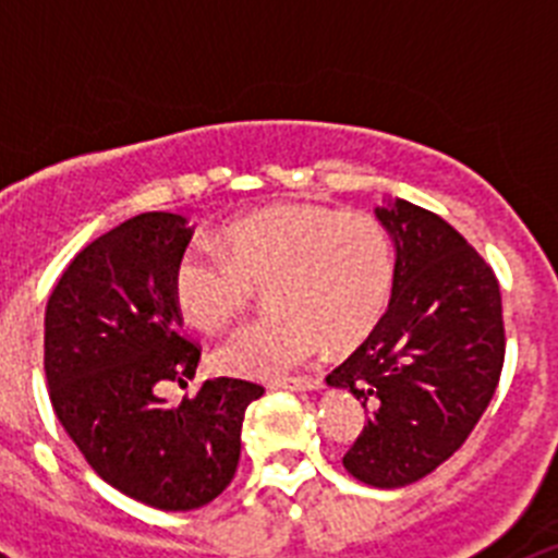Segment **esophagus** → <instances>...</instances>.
<instances>
[{
  "instance_id": "esophagus-1",
  "label": "esophagus",
  "mask_w": 558,
  "mask_h": 558,
  "mask_svg": "<svg viewBox=\"0 0 558 558\" xmlns=\"http://www.w3.org/2000/svg\"><path fill=\"white\" fill-rule=\"evenodd\" d=\"M270 388H284V391H315V388H318V379H310V377L276 379V383H270Z\"/></svg>"
}]
</instances>
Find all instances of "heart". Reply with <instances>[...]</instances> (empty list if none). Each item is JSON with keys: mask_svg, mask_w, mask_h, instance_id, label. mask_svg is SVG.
<instances>
[{"mask_svg": "<svg viewBox=\"0 0 558 558\" xmlns=\"http://www.w3.org/2000/svg\"><path fill=\"white\" fill-rule=\"evenodd\" d=\"M397 263L386 226L366 211L276 204L223 231V248L190 245L172 270V299L192 327L220 329L254 288L276 315L234 329L215 352L220 372L284 379L329 347L372 335L391 304Z\"/></svg>", "mask_w": 558, "mask_h": 558, "instance_id": "obj_1", "label": "heart"}]
</instances>
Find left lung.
<instances>
[{
	"label": "left lung",
	"instance_id": "left-lung-1",
	"mask_svg": "<svg viewBox=\"0 0 558 558\" xmlns=\"http://www.w3.org/2000/svg\"><path fill=\"white\" fill-rule=\"evenodd\" d=\"M374 215L397 251L391 304L327 386L372 411L343 466L399 489L466 441L495 397L506 332L495 270L447 220L402 198Z\"/></svg>",
	"mask_w": 558,
	"mask_h": 558
}]
</instances>
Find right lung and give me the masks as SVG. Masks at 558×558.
I'll return each instance as SVG.
<instances>
[{
  "label": "right lung",
  "mask_w": 558,
  "mask_h": 558,
  "mask_svg": "<svg viewBox=\"0 0 558 558\" xmlns=\"http://www.w3.org/2000/svg\"><path fill=\"white\" fill-rule=\"evenodd\" d=\"M184 215L145 211L69 263L44 315V372L58 422L113 489L161 511L211 502L240 461L245 379H206L167 405L165 383L195 377L201 349L181 329L172 270L190 245Z\"/></svg>",
  "instance_id": "obj_1"
}]
</instances>
